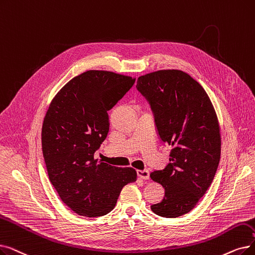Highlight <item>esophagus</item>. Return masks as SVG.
Instances as JSON below:
<instances>
[{"instance_id": "esophagus-1", "label": "esophagus", "mask_w": 255, "mask_h": 255, "mask_svg": "<svg viewBox=\"0 0 255 255\" xmlns=\"http://www.w3.org/2000/svg\"><path fill=\"white\" fill-rule=\"evenodd\" d=\"M137 176L141 179H149V171L147 170H137Z\"/></svg>"}]
</instances>
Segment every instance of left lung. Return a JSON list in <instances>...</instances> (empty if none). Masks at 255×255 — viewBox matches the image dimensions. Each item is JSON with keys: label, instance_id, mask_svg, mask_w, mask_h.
Returning <instances> with one entry per match:
<instances>
[{"label": "left lung", "instance_id": "1", "mask_svg": "<svg viewBox=\"0 0 255 255\" xmlns=\"http://www.w3.org/2000/svg\"><path fill=\"white\" fill-rule=\"evenodd\" d=\"M162 141L172 146L170 163L150 174L162 185L154 214L177 218L190 213L206 193L221 156V133L214 105L204 88L180 70H159L137 78Z\"/></svg>", "mask_w": 255, "mask_h": 255}]
</instances>
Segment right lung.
Instances as JSON below:
<instances>
[{
    "label": "right lung",
    "mask_w": 255,
    "mask_h": 255,
    "mask_svg": "<svg viewBox=\"0 0 255 255\" xmlns=\"http://www.w3.org/2000/svg\"><path fill=\"white\" fill-rule=\"evenodd\" d=\"M134 81V77L110 71H86L61 88L43 118L41 145L49 179L77 215L108 214L123 186L136 181L133 168L94 158L109 131L107 112Z\"/></svg>",
    "instance_id": "right-lung-1"
}]
</instances>
